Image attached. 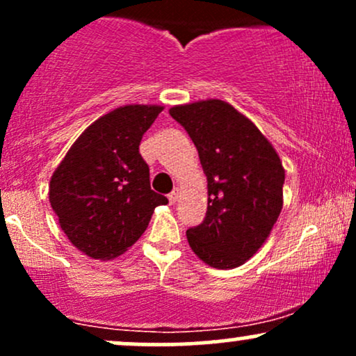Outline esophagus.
<instances>
[{"instance_id": "34e87169", "label": "esophagus", "mask_w": 356, "mask_h": 356, "mask_svg": "<svg viewBox=\"0 0 356 356\" xmlns=\"http://www.w3.org/2000/svg\"><path fill=\"white\" fill-rule=\"evenodd\" d=\"M177 199H179V189H174L169 194V201H170V204H175L177 202Z\"/></svg>"}]
</instances>
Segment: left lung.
Listing matches in <instances>:
<instances>
[{
	"instance_id": "left-lung-1",
	"label": "left lung",
	"mask_w": 356,
	"mask_h": 356,
	"mask_svg": "<svg viewBox=\"0 0 356 356\" xmlns=\"http://www.w3.org/2000/svg\"><path fill=\"white\" fill-rule=\"evenodd\" d=\"M207 177V212L187 229L194 254L211 268L244 264L266 243L283 209L284 167L246 115L218 99L175 105Z\"/></svg>"
}]
</instances>
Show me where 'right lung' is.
I'll return each mask as SVG.
<instances>
[{
	"label": "right lung",
	"instance_id": "obj_1",
	"mask_svg": "<svg viewBox=\"0 0 356 356\" xmlns=\"http://www.w3.org/2000/svg\"><path fill=\"white\" fill-rule=\"evenodd\" d=\"M161 105H124L97 118L73 142L51 175L48 195L61 231L79 251L107 261L144 234L165 195L150 189L138 152Z\"/></svg>",
	"mask_w": 356,
	"mask_h": 356
}]
</instances>
